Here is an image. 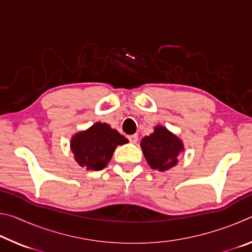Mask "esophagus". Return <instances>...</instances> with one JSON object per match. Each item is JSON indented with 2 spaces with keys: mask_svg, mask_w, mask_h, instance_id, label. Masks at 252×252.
Here are the masks:
<instances>
[{
  "mask_svg": "<svg viewBox=\"0 0 252 252\" xmlns=\"http://www.w3.org/2000/svg\"><path fill=\"white\" fill-rule=\"evenodd\" d=\"M129 140H130L131 143H136V142H138V140H139V136H138V134L129 135Z\"/></svg>",
  "mask_w": 252,
  "mask_h": 252,
  "instance_id": "esophagus-1",
  "label": "esophagus"
}]
</instances>
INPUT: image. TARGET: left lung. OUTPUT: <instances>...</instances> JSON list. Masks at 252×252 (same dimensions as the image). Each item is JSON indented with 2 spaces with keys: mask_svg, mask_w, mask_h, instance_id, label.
I'll return each instance as SVG.
<instances>
[{
  "mask_svg": "<svg viewBox=\"0 0 252 252\" xmlns=\"http://www.w3.org/2000/svg\"><path fill=\"white\" fill-rule=\"evenodd\" d=\"M140 147L148 164L160 172L176 167L179 155L185 151L182 140L163 126H156L155 131L141 140Z\"/></svg>",
  "mask_w": 252,
  "mask_h": 252,
  "instance_id": "left-lung-1",
  "label": "left lung"
}]
</instances>
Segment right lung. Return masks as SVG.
Instances as JSON below:
<instances>
[{"label":"right lung","mask_w":252,"mask_h":252,"mask_svg":"<svg viewBox=\"0 0 252 252\" xmlns=\"http://www.w3.org/2000/svg\"><path fill=\"white\" fill-rule=\"evenodd\" d=\"M129 142L108 123L96 122L89 129L76 132L70 141V149L80 167L91 171L108 165L118 146Z\"/></svg>","instance_id":"right-lung-1"}]
</instances>
